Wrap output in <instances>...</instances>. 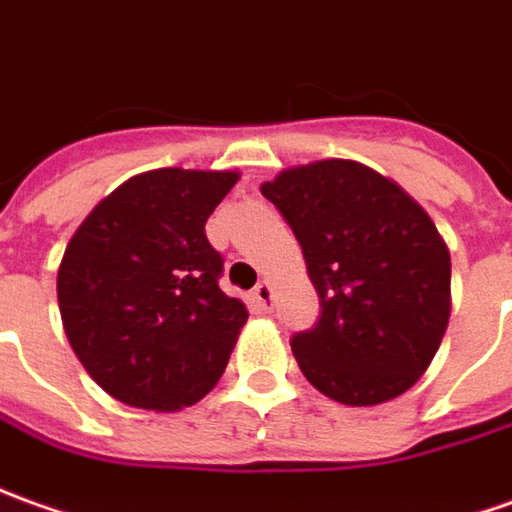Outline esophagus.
Returning <instances> with one entry per match:
<instances>
[{"label":"esophagus","mask_w":512,"mask_h":512,"mask_svg":"<svg viewBox=\"0 0 512 512\" xmlns=\"http://www.w3.org/2000/svg\"><path fill=\"white\" fill-rule=\"evenodd\" d=\"M271 300H274V288H271L269 283H260V285H257V288H255V291L249 294V305L255 308L257 314H263V311H269V308H271Z\"/></svg>","instance_id":"obj_1"}]
</instances>
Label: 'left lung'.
<instances>
[{
  "label": "left lung",
  "mask_w": 512,
  "mask_h": 512,
  "mask_svg": "<svg viewBox=\"0 0 512 512\" xmlns=\"http://www.w3.org/2000/svg\"><path fill=\"white\" fill-rule=\"evenodd\" d=\"M260 193L297 235L319 319L291 339L302 375L347 406L403 395L451 314V257L426 210L350 159L283 170Z\"/></svg>",
  "instance_id": "left-lung-1"
}]
</instances>
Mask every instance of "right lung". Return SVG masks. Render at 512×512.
Here are the masks:
<instances>
[{"instance_id": "add662e5", "label": "right lung", "mask_w": 512, "mask_h": 512, "mask_svg": "<svg viewBox=\"0 0 512 512\" xmlns=\"http://www.w3.org/2000/svg\"><path fill=\"white\" fill-rule=\"evenodd\" d=\"M235 182V170H148L72 235L58 308L75 356L111 398L173 412L224 373L249 314L221 291L224 257L204 224Z\"/></svg>"}]
</instances>
